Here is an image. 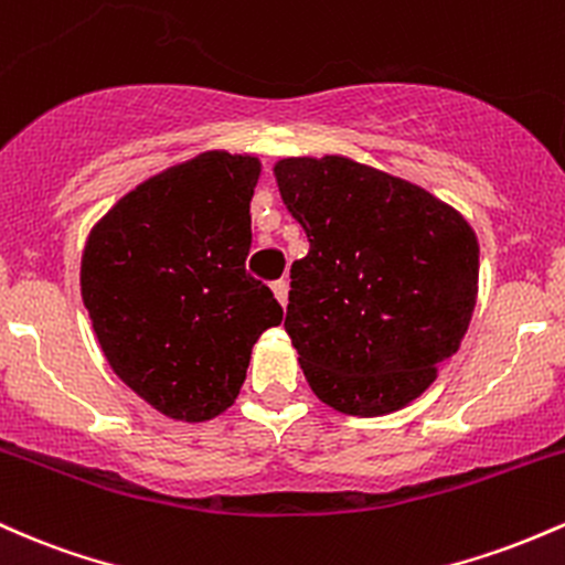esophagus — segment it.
Instances as JSON below:
<instances>
[{
    "instance_id": "34e87169",
    "label": "esophagus",
    "mask_w": 565,
    "mask_h": 565,
    "mask_svg": "<svg viewBox=\"0 0 565 565\" xmlns=\"http://www.w3.org/2000/svg\"><path fill=\"white\" fill-rule=\"evenodd\" d=\"M271 294H275V299L285 307V303H288V282L275 280V282H271Z\"/></svg>"
}]
</instances>
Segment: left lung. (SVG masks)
Returning a JSON list of instances; mask_svg holds the SVG:
<instances>
[{
    "label": "left lung",
    "mask_w": 565,
    "mask_h": 565,
    "mask_svg": "<svg viewBox=\"0 0 565 565\" xmlns=\"http://www.w3.org/2000/svg\"><path fill=\"white\" fill-rule=\"evenodd\" d=\"M275 175L309 239L290 266L285 331L312 392L350 416L416 401L472 320V226L427 189L350 157H288Z\"/></svg>",
    "instance_id": "8db88e82"
}]
</instances>
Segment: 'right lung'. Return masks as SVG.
Returning <instances> with one entry per match:
<instances>
[{"instance_id": "obj_1", "label": "right lung", "mask_w": 565, "mask_h": 565, "mask_svg": "<svg viewBox=\"0 0 565 565\" xmlns=\"http://www.w3.org/2000/svg\"><path fill=\"white\" fill-rule=\"evenodd\" d=\"M258 173L256 157L205 151L125 194L87 237L79 282L100 350L170 419L224 414L282 320L245 271Z\"/></svg>"}]
</instances>
